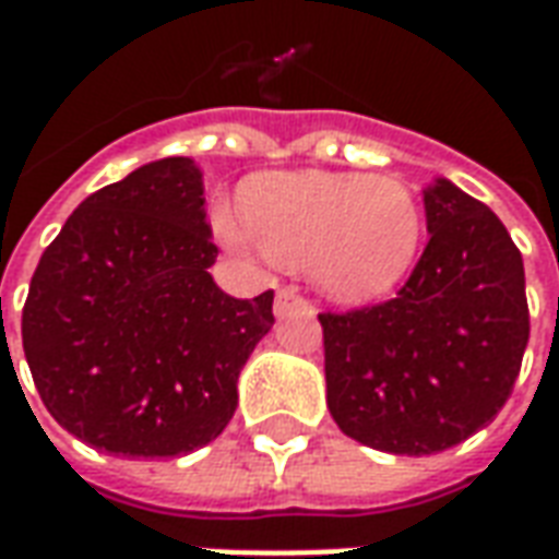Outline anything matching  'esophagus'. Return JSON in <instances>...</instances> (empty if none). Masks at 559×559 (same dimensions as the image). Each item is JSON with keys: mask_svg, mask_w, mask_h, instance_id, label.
<instances>
[{"mask_svg": "<svg viewBox=\"0 0 559 559\" xmlns=\"http://www.w3.org/2000/svg\"><path fill=\"white\" fill-rule=\"evenodd\" d=\"M293 308H302V311H314V308H311V302H308L305 296H299V293L293 290V287H284V290H278V296H275V314L284 317L287 311H293Z\"/></svg>", "mask_w": 559, "mask_h": 559, "instance_id": "esophagus-1", "label": "esophagus"}]
</instances>
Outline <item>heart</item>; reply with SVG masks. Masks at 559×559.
I'll list each match as a JSON object with an SVG mask.
<instances>
[{"label":"heart","mask_w":559,"mask_h":559,"mask_svg":"<svg viewBox=\"0 0 559 559\" xmlns=\"http://www.w3.org/2000/svg\"><path fill=\"white\" fill-rule=\"evenodd\" d=\"M233 248H260L281 266H311L341 302H371L411 275L425 236L419 197L395 176L281 173L245 191V221L221 215Z\"/></svg>","instance_id":"heart-1"}]
</instances>
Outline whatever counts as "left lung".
<instances>
[{
    "label": "left lung",
    "mask_w": 559,
    "mask_h": 559,
    "mask_svg": "<svg viewBox=\"0 0 559 559\" xmlns=\"http://www.w3.org/2000/svg\"><path fill=\"white\" fill-rule=\"evenodd\" d=\"M431 239L395 299L323 311L326 404L353 440L433 455L515 389L530 338L524 260L491 209L445 179L425 191Z\"/></svg>",
    "instance_id": "left-lung-1"
}]
</instances>
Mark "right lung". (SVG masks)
I'll return each instance as SVG.
<instances>
[{
	"label": "right lung",
	"instance_id": "add662e5",
	"mask_svg": "<svg viewBox=\"0 0 559 559\" xmlns=\"http://www.w3.org/2000/svg\"><path fill=\"white\" fill-rule=\"evenodd\" d=\"M203 206L194 160L143 164L86 197L32 275L20 329L35 389L68 433L110 455L212 443L275 323V293L233 299L212 281Z\"/></svg>",
	"mask_w": 559,
	"mask_h": 559
}]
</instances>
